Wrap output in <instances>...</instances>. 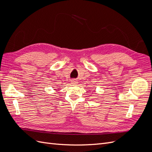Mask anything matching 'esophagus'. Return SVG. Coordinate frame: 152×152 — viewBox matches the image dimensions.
<instances>
[{"label":"esophagus","mask_w":152,"mask_h":152,"mask_svg":"<svg viewBox=\"0 0 152 152\" xmlns=\"http://www.w3.org/2000/svg\"><path fill=\"white\" fill-rule=\"evenodd\" d=\"M72 84H77V81H76L75 80L73 79V80H72Z\"/></svg>","instance_id":"1"}]
</instances>
